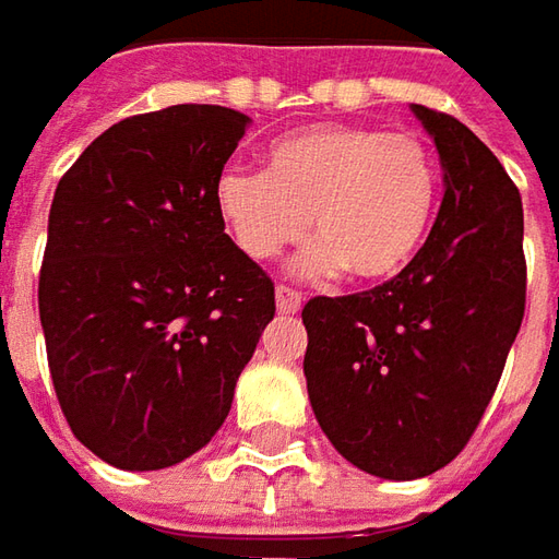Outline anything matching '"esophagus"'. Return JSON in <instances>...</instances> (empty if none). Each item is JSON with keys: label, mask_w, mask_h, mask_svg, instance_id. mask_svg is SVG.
Here are the masks:
<instances>
[{"label": "esophagus", "mask_w": 559, "mask_h": 559, "mask_svg": "<svg viewBox=\"0 0 559 559\" xmlns=\"http://www.w3.org/2000/svg\"><path fill=\"white\" fill-rule=\"evenodd\" d=\"M301 305H305L301 292L292 289V286H276V308H280V313L301 311Z\"/></svg>", "instance_id": "obj_1"}]
</instances>
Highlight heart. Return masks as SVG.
I'll return each instance as SVG.
<instances>
[{"label": "heart", "instance_id": "heart-1", "mask_svg": "<svg viewBox=\"0 0 559 559\" xmlns=\"http://www.w3.org/2000/svg\"><path fill=\"white\" fill-rule=\"evenodd\" d=\"M214 202L251 261L283 254L313 226L320 242L305 258L308 267L389 280L429 236L439 164L414 133L320 123L270 142L267 174L226 167Z\"/></svg>", "mask_w": 559, "mask_h": 559}]
</instances>
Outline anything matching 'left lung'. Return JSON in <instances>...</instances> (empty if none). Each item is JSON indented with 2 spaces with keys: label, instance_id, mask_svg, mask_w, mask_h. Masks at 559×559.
Returning <instances> with one entry per match:
<instances>
[{
  "label": "left lung",
  "instance_id": "obj_1",
  "mask_svg": "<svg viewBox=\"0 0 559 559\" xmlns=\"http://www.w3.org/2000/svg\"><path fill=\"white\" fill-rule=\"evenodd\" d=\"M444 167L417 258L376 289L305 305L320 429L357 469L419 479L476 432L526 313L520 189L461 120L414 105Z\"/></svg>",
  "mask_w": 559,
  "mask_h": 559
}]
</instances>
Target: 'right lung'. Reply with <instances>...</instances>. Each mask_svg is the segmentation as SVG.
<instances>
[{
  "label": "right lung",
  "mask_w": 559,
  "mask_h": 559,
  "mask_svg": "<svg viewBox=\"0 0 559 559\" xmlns=\"http://www.w3.org/2000/svg\"><path fill=\"white\" fill-rule=\"evenodd\" d=\"M246 127L221 105L133 115L58 180L39 270L49 373L71 432L111 466L204 448L276 313L214 202Z\"/></svg>",
  "instance_id": "1"
}]
</instances>
